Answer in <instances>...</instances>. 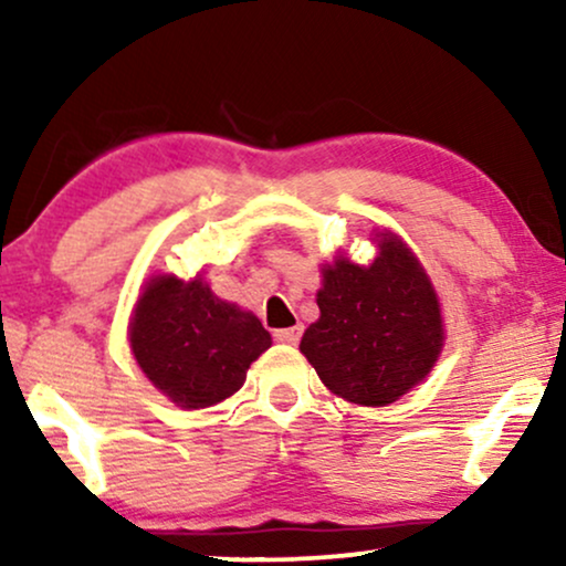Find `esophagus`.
<instances>
[{
	"label": "esophagus",
	"instance_id": "obj_1",
	"mask_svg": "<svg viewBox=\"0 0 566 566\" xmlns=\"http://www.w3.org/2000/svg\"><path fill=\"white\" fill-rule=\"evenodd\" d=\"M301 335H303V327H301V324H295V327L276 329L274 340H276V343H287V346H295V343L301 340Z\"/></svg>",
	"mask_w": 566,
	"mask_h": 566
}]
</instances>
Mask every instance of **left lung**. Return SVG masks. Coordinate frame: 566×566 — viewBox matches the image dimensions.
<instances>
[{
	"instance_id": "8db88e82",
	"label": "left lung",
	"mask_w": 566,
	"mask_h": 566,
	"mask_svg": "<svg viewBox=\"0 0 566 566\" xmlns=\"http://www.w3.org/2000/svg\"><path fill=\"white\" fill-rule=\"evenodd\" d=\"M316 303L301 350L333 394L382 407L431 373L444 340L439 301L401 239L386 233L367 269L348 258L327 265Z\"/></svg>"
}]
</instances>
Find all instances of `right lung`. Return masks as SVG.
<instances>
[{"label": "right lung", "mask_w": 566, "mask_h": 566, "mask_svg": "<svg viewBox=\"0 0 566 566\" xmlns=\"http://www.w3.org/2000/svg\"><path fill=\"white\" fill-rule=\"evenodd\" d=\"M129 346L161 394L178 407L199 409L242 388L271 335L258 316L220 301L199 279L159 276L140 295Z\"/></svg>", "instance_id": "add662e5"}]
</instances>
